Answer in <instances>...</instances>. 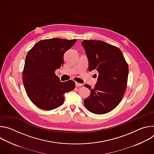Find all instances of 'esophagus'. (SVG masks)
I'll return each mask as SVG.
<instances>
[{"label":"esophagus","mask_w":154,"mask_h":154,"mask_svg":"<svg viewBox=\"0 0 154 154\" xmlns=\"http://www.w3.org/2000/svg\"><path fill=\"white\" fill-rule=\"evenodd\" d=\"M75 86L77 87H79V86H83V84L82 83H77V82H75Z\"/></svg>","instance_id":"esophagus-1"}]
</instances>
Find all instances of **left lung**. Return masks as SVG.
<instances>
[{"label":"left lung","instance_id":"left-lung-1","mask_svg":"<svg viewBox=\"0 0 154 154\" xmlns=\"http://www.w3.org/2000/svg\"><path fill=\"white\" fill-rule=\"evenodd\" d=\"M82 45L88 58L90 71H97V82L84 100L90 112L103 115L112 111L121 102L127 85L128 66L121 51L100 40H83Z\"/></svg>","mask_w":154,"mask_h":154}]
</instances>
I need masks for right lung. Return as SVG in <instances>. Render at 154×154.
<instances>
[{
	"instance_id": "1",
	"label": "right lung",
	"mask_w": 154,
	"mask_h": 154,
	"mask_svg": "<svg viewBox=\"0 0 154 154\" xmlns=\"http://www.w3.org/2000/svg\"><path fill=\"white\" fill-rule=\"evenodd\" d=\"M76 41V39H42L28 52L23 81L29 98L38 108L52 110L59 107L64 101V94L74 89V81L61 82L55 72L63 65L64 54Z\"/></svg>"
}]
</instances>
